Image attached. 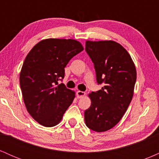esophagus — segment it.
Here are the masks:
<instances>
[{
  "instance_id": "obj_1",
  "label": "esophagus",
  "mask_w": 159,
  "mask_h": 159,
  "mask_svg": "<svg viewBox=\"0 0 159 159\" xmlns=\"http://www.w3.org/2000/svg\"><path fill=\"white\" fill-rule=\"evenodd\" d=\"M85 94H86L85 92H83V91H80V90L77 91V93H76V96H77L78 98L83 97V96H85Z\"/></svg>"
}]
</instances>
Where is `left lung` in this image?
Wrapping results in <instances>:
<instances>
[{"label": "left lung", "instance_id": "obj_1", "mask_svg": "<svg viewBox=\"0 0 159 159\" xmlns=\"http://www.w3.org/2000/svg\"><path fill=\"white\" fill-rule=\"evenodd\" d=\"M86 52L96 70L101 90L89 94L91 105L84 111L86 125L106 132L122 119L132 101L137 73L130 54L112 40L86 41Z\"/></svg>", "mask_w": 159, "mask_h": 159}]
</instances>
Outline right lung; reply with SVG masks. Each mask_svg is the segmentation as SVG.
Listing matches in <instances>:
<instances>
[{
  "instance_id": "1",
  "label": "right lung",
  "mask_w": 159,
  "mask_h": 159,
  "mask_svg": "<svg viewBox=\"0 0 159 159\" xmlns=\"http://www.w3.org/2000/svg\"><path fill=\"white\" fill-rule=\"evenodd\" d=\"M84 50L75 39H46L28 53L20 72V87L25 106L40 125H57L75 98V92L58 81L64 78L69 61Z\"/></svg>"
}]
</instances>
